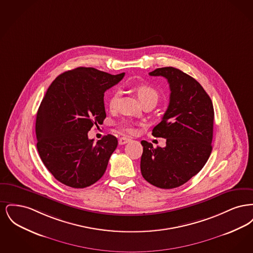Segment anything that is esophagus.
<instances>
[{
  "mask_svg": "<svg viewBox=\"0 0 253 253\" xmlns=\"http://www.w3.org/2000/svg\"><path fill=\"white\" fill-rule=\"evenodd\" d=\"M130 140H131L130 138H127V137H124V136H123V137H121V138H120L119 143H120V145L126 144V143H128Z\"/></svg>",
  "mask_w": 253,
  "mask_h": 253,
  "instance_id": "obj_1",
  "label": "esophagus"
}]
</instances>
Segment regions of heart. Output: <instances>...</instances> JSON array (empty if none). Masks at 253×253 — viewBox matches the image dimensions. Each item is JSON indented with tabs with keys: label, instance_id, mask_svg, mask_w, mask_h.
Returning <instances> with one entry per match:
<instances>
[{
	"label": "heart",
	"instance_id": "heart-1",
	"mask_svg": "<svg viewBox=\"0 0 253 253\" xmlns=\"http://www.w3.org/2000/svg\"><path fill=\"white\" fill-rule=\"evenodd\" d=\"M136 93H137V96L139 97L140 101L143 103L145 101H148V100H155L157 101L158 99V91H157V88L154 87L153 85L150 84H140L138 86H136ZM119 99H120V93L118 91L114 92L111 96L108 98V105L109 108L111 109L112 111L116 110L118 107V103H119ZM121 129L124 131V132H128V133H132L133 132V128H132V125L129 123V122H121L120 124Z\"/></svg>",
	"mask_w": 253,
	"mask_h": 253
}]
</instances>
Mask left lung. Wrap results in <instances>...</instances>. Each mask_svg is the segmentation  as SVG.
Wrapping results in <instances>:
<instances>
[{"label": "left lung", "instance_id": "8db88e82", "mask_svg": "<svg viewBox=\"0 0 253 253\" xmlns=\"http://www.w3.org/2000/svg\"><path fill=\"white\" fill-rule=\"evenodd\" d=\"M169 84V103L153 135L166 138L164 148L141 141L142 176L160 189L179 187L197 174L211 156L214 111L211 97L191 76L174 67L157 68Z\"/></svg>", "mask_w": 253, "mask_h": 253}]
</instances>
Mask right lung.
Here are the masks:
<instances>
[{
    "label": "right lung",
    "instance_id": "right-lung-1",
    "mask_svg": "<svg viewBox=\"0 0 253 253\" xmlns=\"http://www.w3.org/2000/svg\"><path fill=\"white\" fill-rule=\"evenodd\" d=\"M124 75L78 67L60 74L49 86L37 113V149L60 183L83 189L104 174L118 139L107 134L94 144L88 132L103 123L104 93Z\"/></svg>",
    "mask_w": 253,
    "mask_h": 253
}]
</instances>
